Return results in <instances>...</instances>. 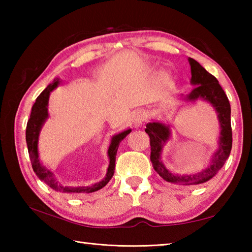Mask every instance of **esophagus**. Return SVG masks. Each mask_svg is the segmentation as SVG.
<instances>
[{
  "label": "esophagus",
  "mask_w": 252,
  "mask_h": 252,
  "mask_svg": "<svg viewBox=\"0 0 252 252\" xmlns=\"http://www.w3.org/2000/svg\"><path fill=\"white\" fill-rule=\"evenodd\" d=\"M144 120H145V116H144L142 111H137L134 117H133V123H134L135 126H141Z\"/></svg>",
  "instance_id": "obj_1"
}]
</instances>
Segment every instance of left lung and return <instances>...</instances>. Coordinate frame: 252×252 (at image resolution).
Here are the masks:
<instances>
[{"label":"left lung","instance_id":"1","mask_svg":"<svg viewBox=\"0 0 252 252\" xmlns=\"http://www.w3.org/2000/svg\"><path fill=\"white\" fill-rule=\"evenodd\" d=\"M191 79L190 83L196 87L184 99L196 101L202 99L211 104L218 114L220 122V136H219L218 149L213 153L212 158L207 168L199 172L191 174H175L171 172L161 160L162 148L171 136L170 126L158 121H152L146 125L145 132L151 138V161L155 171L161 178L172 184L178 185H198L212 179L225 163L232 149V126H231V105L222 87L216 77L209 73L199 63L189 58Z\"/></svg>","mask_w":252,"mask_h":252}]
</instances>
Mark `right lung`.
Instances as JSON below:
<instances>
[{
	"instance_id": "add662e5",
	"label": "right lung",
	"mask_w": 252,
	"mask_h": 252,
	"mask_svg": "<svg viewBox=\"0 0 252 252\" xmlns=\"http://www.w3.org/2000/svg\"><path fill=\"white\" fill-rule=\"evenodd\" d=\"M60 84V79H54L51 84L47 85V88L42 92L35 100L34 105L32 106L30 119L27 123L26 129V142L27 146H28V153L31 160L32 169L35 172L41 181L50 186L52 189H54L58 192H63V194H70V195H79V194H89V192H93L96 190H99L100 189L108 183L111 180L112 175L115 173V162H116V155L118 147H119L120 142L125 138L129 133L131 129H127L123 131L119 134H116L111 137V142L108 148V157H109V165L107 169V173L105 178L98 183L92 184L90 186H68L62 184L60 181L55 178V174L52 172L51 170L45 168L42 165L40 158H39V151H37V142H39V134L42 129V126L44 125L45 120L49 118V111H47V105H49V97L51 92L54 89H56Z\"/></svg>"
}]
</instances>
